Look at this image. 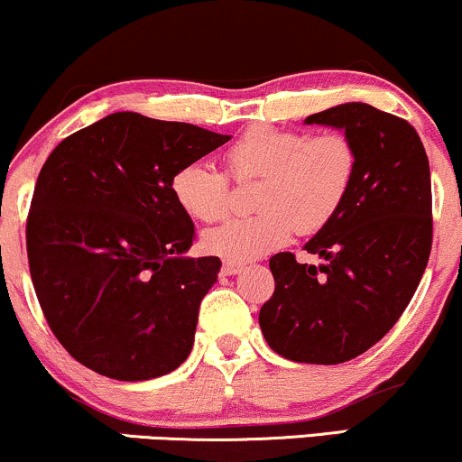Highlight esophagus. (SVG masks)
Here are the masks:
<instances>
[{
    "instance_id": "esophagus-1",
    "label": "esophagus",
    "mask_w": 462,
    "mask_h": 462,
    "mask_svg": "<svg viewBox=\"0 0 462 462\" xmlns=\"http://www.w3.org/2000/svg\"><path fill=\"white\" fill-rule=\"evenodd\" d=\"M241 269H243V264L236 261H224V264H221V273L224 275H235L241 272Z\"/></svg>"
}]
</instances>
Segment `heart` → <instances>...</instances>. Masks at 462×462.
Listing matches in <instances>:
<instances>
[{"label":"heart","mask_w":462,"mask_h":462,"mask_svg":"<svg viewBox=\"0 0 462 462\" xmlns=\"http://www.w3.org/2000/svg\"><path fill=\"white\" fill-rule=\"evenodd\" d=\"M226 171L252 184L258 213L206 232V252L227 261H249L280 247L295 232L312 236L337 219L352 193L358 152L343 132L252 125L226 150ZM204 162H189L171 178V193L193 221L215 224L232 208L230 180Z\"/></svg>","instance_id":"obj_1"}]
</instances>
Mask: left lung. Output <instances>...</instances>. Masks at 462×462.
Instances as JSON below:
<instances>
[{"mask_svg": "<svg viewBox=\"0 0 462 462\" xmlns=\"http://www.w3.org/2000/svg\"><path fill=\"white\" fill-rule=\"evenodd\" d=\"M306 124L346 132L356 180L337 219L306 243L321 264L272 256L275 291L258 323L280 356L337 365L375 346L415 295L432 249L430 164L406 119L369 104L334 106Z\"/></svg>", "mask_w": 462, "mask_h": 462, "instance_id": "1", "label": "left lung"}]
</instances>
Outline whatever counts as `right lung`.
I'll return each mask as SVG.
<instances>
[{
	"mask_svg": "<svg viewBox=\"0 0 462 462\" xmlns=\"http://www.w3.org/2000/svg\"><path fill=\"white\" fill-rule=\"evenodd\" d=\"M227 141L115 113L50 153L25 224L30 275L51 332L84 367L139 383L187 360L221 261L184 256L195 226L171 178Z\"/></svg>",
	"mask_w": 462,
	"mask_h": 462,
	"instance_id": "obj_1",
	"label": "right lung"
}]
</instances>
